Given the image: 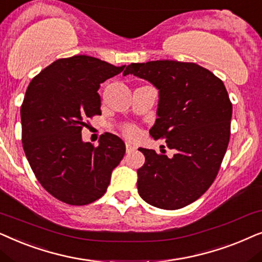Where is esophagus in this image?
<instances>
[{"mask_svg": "<svg viewBox=\"0 0 262 262\" xmlns=\"http://www.w3.org/2000/svg\"><path fill=\"white\" fill-rule=\"evenodd\" d=\"M134 149H135V146L132 145L130 142H125V151L132 152V151H134Z\"/></svg>", "mask_w": 262, "mask_h": 262, "instance_id": "34e87169", "label": "esophagus"}]
</instances>
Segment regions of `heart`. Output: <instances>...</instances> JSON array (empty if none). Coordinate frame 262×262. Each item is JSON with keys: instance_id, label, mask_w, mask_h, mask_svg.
<instances>
[{"instance_id": "obj_1", "label": "heart", "mask_w": 262, "mask_h": 262, "mask_svg": "<svg viewBox=\"0 0 262 262\" xmlns=\"http://www.w3.org/2000/svg\"><path fill=\"white\" fill-rule=\"evenodd\" d=\"M121 132H122V133H123L124 137L132 139V138H134L135 135H137L138 129L135 128L134 125H132V124H123L121 127Z\"/></svg>"}]
</instances>
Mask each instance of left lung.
Returning a JSON list of instances; mask_svg holds the SVG:
<instances>
[{"mask_svg":"<svg viewBox=\"0 0 262 262\" xmlns=\"http://www.w3.org/2000/svg\"><path fill=\"white\" fill-rule=\"evenodd\" d=\"M145 79L159 91L155 139H165L173 157L139 148L138 191L152 206L179 210L198 200L217 176L230 139L232 104L224 83L191 62L149 61L127 66L123 75Z\"/></svg>","mask_w":262,"mask_h":262,"instance_id":"8db88e82","label":"left lung"}]
</instances>
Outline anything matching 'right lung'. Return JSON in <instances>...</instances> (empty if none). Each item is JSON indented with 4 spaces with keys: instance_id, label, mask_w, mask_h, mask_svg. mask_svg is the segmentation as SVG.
<instances>
[{
    "instance_id": "obj_1",
    "label": "right lung",
    "mask_w": 262,
    "mask_h": 262,
    "mask_svg": "<svg viewBox=\"0 0 262 262\" xmlns=\"http://www.w3.org/2000/svg\"><path fill=\"white\" fill-rule=\"evenodd\" d=\"M99 58L76 55L60 58L34 76L21 110L23 147L43 188L62 202L81 206L102 198L125 145L105 133L99 145L83 142L87 118L102 115L100 83L120 74Z\"/></svg>"
}]
</instances>
